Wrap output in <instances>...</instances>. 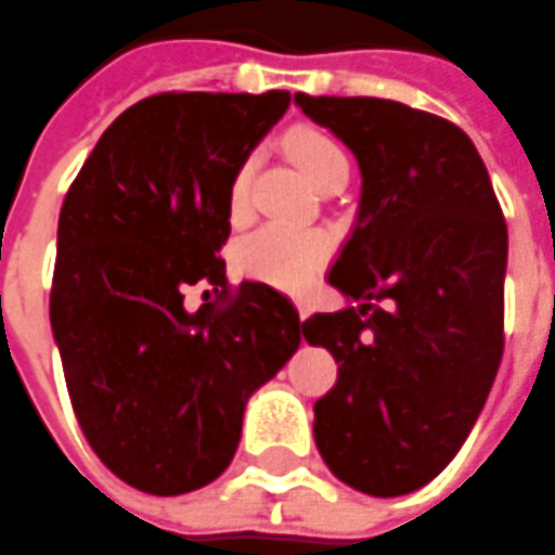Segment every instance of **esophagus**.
Here are the masks:
<instances>
[{
    "mask_svg": "<svg viewBox=\"0 0 555 555\" xmlns=\"http://www.w3.org/2000/svg\"><path fill=\"white\" fill-rule=\"evenodd\" d=\"M295 304H297V315H300V319H307V315H310V304H307L304 297H297Z\"/></svg>",
    "mask_w": 555,
    "mask_h": 555,
    "instance_id": "34e87169",
    "label": "esophagus"
}]
</instances>
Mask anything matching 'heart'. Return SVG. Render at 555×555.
Listing matches in <instances>:
<instances>
[{"instance_id":"b5f03b06","label":"heart","mask_w":555,"mask_h":555,"mask_svg":"<svg viewBox=\"0 0 555 555\" xmlns=\"http://www.w3.org/2000/svg\"><path fill=\"white\" fill-rule=\"evenodd\" d=\"M292 156L297 165L307 171V178L319 183L335 165L347 163L344 150L319 134V131H304L292 138ZM248 178H251V165L245 163L230 181V215L240 218L245 211L248 199ZM332 251L328 233L315 230V227H292V223H263L255 233H248L236 245V260H240L242 273L248 276L273 282L282 288H297L307 279L313 276L322 267V260Z\"/></svg>"}]
</instances>
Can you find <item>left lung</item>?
Returning <instances> with one entry per match:
<instances>
[{"label": "left lung", "instance_id": "8db88e82", "mask_svg": "<svg viewBox=\"0 0 555 555\" xmlns=\"http://www.w3.org/2000/svg\"><path fill=\"white\" fill-rule=\"evenodd\" d=\"M295 104L362 175L353 236L328 273L347 304H362L304 322L307 344L337 362V384L313 405L315 449L340 482L399 498L449 467L494 384L504 215L457 125L380 98L297 91Z\"/></svg>", "mask_w": 555, "mask_h": 555}]
</instances>
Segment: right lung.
I'll use <instances>...</instances> for the list:
<instances>
[{
	"label": "right lung",
	"instance_id": "right-lung-1",
	"mask_svg": "<svg viewBox=\"0 0 555 555\" xmlns=\"http://www.w3.org/2000/svg\"><path fill=\"white\" fill-rule=\"evenodd\" d=\"M288 104V91L138 101L64 199L51 335L88 446L138 491L215 482L251 392L300 347L295 304L263 282H242L223 310L183 307L186 285L227 288L230 181Z\"/></svg>",
	"mask_w": 555,
	"mask_h": 555
}]
</instances>
